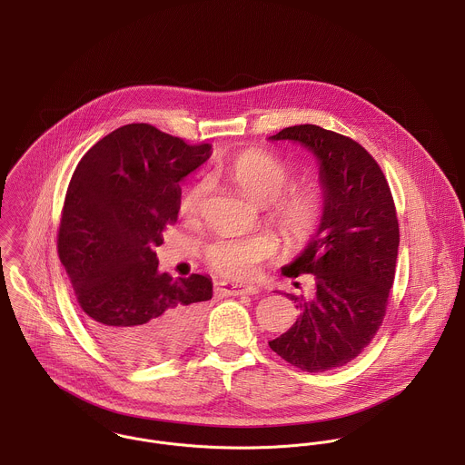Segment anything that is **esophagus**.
Returning <instances> with one entry per match:
<instances>
[{
  "mask_svg": "<svg viewBox=\"0 0 465 465\" xmlns=\"http://www.w3.org/2000/svg\"><path fill=\"white\" fill-rule=\"evenodd\" d=\"M220 292L227 295H257L259 288L252 284H242V282H222Z\"/></svg>",
  "mask_w": 465,
  "mask_h": 465,
  "instance_id": "34e87169",
  "label": "esophagus"
}]
</instances>
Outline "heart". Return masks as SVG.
Returning <instances> with one entry per match:
<instances>
[{
	"mask_svg": "<svg viewBox=\"0 0 465 465\" xmlns=\"http://www.w3.org/2000/svg\"><path fill=\"white\" fill-rule=\"evenodd\" d=\"M293 165L264 149H247L223 165V173L259 206L268 208L270 220L292 242L311 240L325 214V193L312 181L287 186L293 179ZM289 190L286 191L285 188ZM210 183L199 181L190 186L179 203V212L195 218L203 212ZM277 251L275 240L266 232L232 234L223 232L208 243L204 257L214 272L232 279L252 277L266 259Z\"/></svg>",
	"mask_w": 465,
	"mask_h": 465,
	"instance_id": "b5f03b06",
	"label": "heart"
}]
</instances>
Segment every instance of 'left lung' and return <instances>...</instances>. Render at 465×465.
<instances>
[{
  "label": "left lung",
  "instance_id": "left-lung-1",
  "mask_svg": "<svg viewBox=\"0 0 465 465\" xmlns=\"http://www.w3.org/2000/svg\"><path fill=\"white\" fill-rule=\"evenodd\" d=\"M270 140H293L320 162L325 214L286 277L311 273L314 295H288L302 311L270 348L302 371L353 361L381 329L400 245L391 188L375 158L355 140L314 126L284 127Z\"/></svg>",
  "mask_w": 465,
  "mask_h": 465
}]
</instances>
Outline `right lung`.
<instances>
[{
    "instance_id": "add662e5",
    "label": "right lung",
    "mask_w": 465,
    "mask_h": 465,
    "mask_svg": "<svg viewBox=\"0 0 465 465\" xmlns=\"http://www.w3.org/2000/svg\"><path fill=\"white\" fill-rule=\"evenodd\" d=\"M210 156V143L127 124L90 147L71 177L58 257L88 331L126 362L169 359L197 336L212 279L160 273L154 249L177 220L179 181Z\"/></svg>"
}]
</instances>
